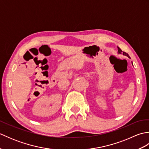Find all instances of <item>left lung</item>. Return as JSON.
Listing matches in <instances>:
<instances>
[{"label": "left lung", "mask_w": 149, "mask_h": 149, "mask_svg": "<svg viewBox=\"0 0 149 149\" xmlns=\"http://www.w3.org/2000/svg\"><path fill=\"white\" fill-rule=\"evenodd\" d=\"M117 48H118V54H122V53H123V55L127 56L129 58H131L130 57H129V54H128L127 53H126V52H123L122 50L121 49H120L118 47H117ZM132 66H133V65H132Z\"/></svg>", "instance_id": "obj_1"}]
</instances>
